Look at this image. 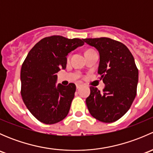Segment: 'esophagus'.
I'll return each mask as SVG.
<instances>
[{
  "mask_svg": "<svg viewBox=\"0 0 153 153\" xmlns=\"http://www.w3.org/2000/svg\"><path fill=\"white\" fill-rule=\"evenodd\" d=\"M81 86H82V84H79V83H78V84H76V88L77 89H80V88L81 87Z\"/></svg>",
  "mask_w": 153,
  "mask_h": 153,
  "instance_id": "34e87169",
  "label": "esophagus"
}]
</instances>
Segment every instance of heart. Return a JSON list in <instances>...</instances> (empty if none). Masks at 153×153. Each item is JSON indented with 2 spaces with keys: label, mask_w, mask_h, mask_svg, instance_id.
Returning a JSON list of instances; mask_svg holds the SVG:
<instances>
[{
  "label": "heart",
  "mask_w": 153,
  "mask_h": 153,
  "mask_svg": "<svg viewBox=\"0 0 153 153\" xmlns=\"http://www.w3.org/2000/svg\"><path fill=\"white\" fill-rule=\"evenodd\" d=\"M69 58V57H68V58Z\"/></svg>",
  "instance_id": "heart-1"
}]
</instances>
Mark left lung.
Wrapping results in <instances>:
<instances>
[{
	"label": "left lung",
	"instance_id": "8db88e82",
	"mask_svg": "<svg viewBox=\"0 0 153 153\" xmlns=\"http://www.w3.org/2000/svg\"><path fill=\"white\" fill-rule=\"evenodd\" d=\"M100 55L98 73L105 87L101 93L90 86L86 104L91 115L104 123L118 121L129 110L136 96L138 69L130 51L122 43L109 38H86Z\"/></svg>",
	"mask_w": 153,
	"mask_h": 153
}]
</instances>
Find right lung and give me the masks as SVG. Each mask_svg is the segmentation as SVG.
<instances>
[{"mask_svg": "<svg viewBox=\"0 0 153 153\" xmlns=\"http://www.w3.org/2000/svg\"><path fill=\"white\" fill-rule=\"evenodd\" d=\"M84 44V39L52 35L41 39L29 52L21 70L23 101L41 122L53 124L66 118L76 86L56 85V73L66 69L68 53Z\"/></svg>", "mask_w": 153, "mask_h": 153, "instance_id": "1", "label": "right lung"}]
</instances>
